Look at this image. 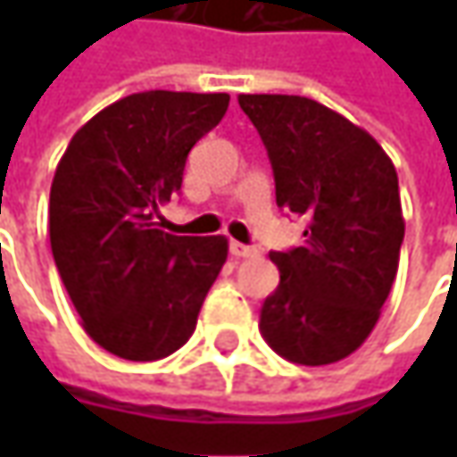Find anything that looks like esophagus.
<instances>
[{"label": "esophagus", "mask_w": 457, "mask_h": 457, "mask_svg": "<svg viewBox=\"0 0 457 457\" xmlns=\"http://www.w3.org/2000/svg\"><path fill=\"white\" fill-rule=\"evenodd\" d=\"M228 252H231V256H237V259H252V256H256L254 246H246L241 241H231L228 244Z\"/></svg>", "instance_id": "obj_1"}]
</instances>
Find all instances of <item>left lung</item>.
<instances>
[{
	"mask_svg": "<svg viewBox=\"0 0 457 457\" xmlns=\"http://www.w3.org/2000/svg\"><path fill=\"white\" fill-rule=\"evenodd\" d=\"M238 106L267 147L277 205L307 220L303 246L270 254L279 287L259 330L292 363H336L369 338L395 285L396 170L371 134L312 98L241 94Z\"/></svg>",
	"mask_w": 457,
	"mask_h": 457,
	"instance_id": "8db88e82",
	"label": "left lung"
}]
</instances>
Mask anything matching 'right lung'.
<instances>
[{
	"mask_svg": "<svg viewBox=\"0 0 457 457\" xmlns=\"http://www.w3.org/2000/svg\"><path fill=\"white\" fill-rule=\"evenodd\" d=\"M228 94L145 91L73 134L50 187V246L83 330L127 361L175 353L228 256L223 237H172L160 205Z\"/></svg>",
	"mask_w": 457,
	"mask_h": 457,
	"instance_id": "obj_1",
	"label": "right lung"
}]
</instances>
